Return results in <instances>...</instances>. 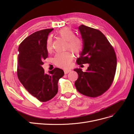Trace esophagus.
<instances>
[{
    "instance_id": "esophagus-1",
    "label": "esophagus",
    "mask_w": 134,
    "mask_h": 134,
    "mask_svg": "<svg viewBox=\"0 0 134 134\" xmlns=\"http://www.w3.org/2000/svg\"><path fill=\"white\" fill-rule=\"evenodd\" d=\"M70 71H71V70L69 69H66V70H64V73L65 74H67L68 73H69Z\"/></svg>"
}]
</instances>
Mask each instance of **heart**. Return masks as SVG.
<instances>
[{"label": "heart", "instance_id": "heart-1", "mask_svg": "<svg viewBox=\"0 0 134 134\" xmlns=\"http://www.w3.org/2000/svg\"><path fill=\"white\" fill-rule=\"evenodd\" d=\"M60 37L66 41V48H69L74 53L79 54L82 52L84 48L83 40L75 36L74 32L71 28L65 27L58 32ZM52 47V39L49 36L47 39L46 48L47 51L51 50ZM73 59V55L69 51L59 52L56 54L54 58V64L59 67L63 68H69Z\"/></svg>", "mask_w": 134, "mask_h": 134}]
</instances>
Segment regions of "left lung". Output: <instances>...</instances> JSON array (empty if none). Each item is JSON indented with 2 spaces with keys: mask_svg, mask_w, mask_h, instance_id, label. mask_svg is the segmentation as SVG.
Segmentation results:
<instances>
[{
  "mask_svg": "<svg viewBox=\"0 0 134 134\" xmlns=\"http://www.w3.org/2000/svg\"><path fill=\"white\" fill-rule=\"evenodd\" d=\"M79 30L84 48L76 60L79 65L89 64L86 71L75 69L78 78L75 86L80 93L97 97L106 92L113 83L116 73L117 58L113 47L99 30L82 25Z\"/></svg>",
  "mask_w": 134,
  "mask_h": 134,
  "instance_id": "left-lung-1",
  "label": "left lung"
}]
</instances>
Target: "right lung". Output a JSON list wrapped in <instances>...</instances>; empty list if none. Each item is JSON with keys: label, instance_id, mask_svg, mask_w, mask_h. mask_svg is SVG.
<instances>
[{"label": "right lung", "instance_id": "obj_1", "mask_svg": "<svg viewBox=\"0 0 134 134\" xmlns=\"http://www.w3.org/2000/svg\"><path fill=\"white\" fill-rule=\"evenodd\" d=\"M53 30L45 29L35 32L20 43L17 76L30 94L42 102L51 99L58 92L59 80L64 75L62 69L55 68L44 73L42 65L48 56L46 43L48 35Z\"/></svg>", "mask_w": 134, "mask_h": 134}]
</instances>
